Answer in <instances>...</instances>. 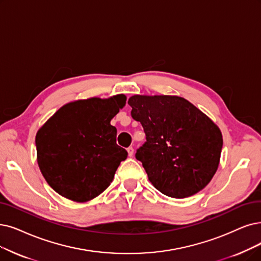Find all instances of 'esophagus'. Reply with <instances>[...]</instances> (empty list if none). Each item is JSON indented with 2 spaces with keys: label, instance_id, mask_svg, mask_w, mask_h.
<instances>
[{
  "label": "esophagus",
  "instance_id": "esophagus-1",
  "mask_svg": "<svg viewBox=\"0 0 261 261\" xmlns=\"http://www.w3.org/2000/svg\"><path fill=\"white\" fill-rule=\"evenodd\" d=\"M127 153H128V156H129V158H132L133 154H134V149H133V147L127 148Z\"/></svg>",
  "mask_w": 261,
  "mask_h": 261
}]
</instances>
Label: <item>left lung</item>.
Segmentation results:
<instances>
[{
    "label": "left lung",
    "mask_w": 261,
    "mask_h": 261,
    "mask_svg": "<svg viewBox=\"0 0 261 261\" xmlns=\"http://www.w3.org/2000/svg\"><path fill=\"white\" fill-rule=\"evenodd\" d=\"M128 105L147 136L136 159L155 189L178 199L203 190L220 165V127L180 96L137 94Z\"/></svg>",
    "instance_id": "1"
}]
</instances>
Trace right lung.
<instances>
[{
  "label": "right lung",
  "instance_id": "right-lung-1",
  "mask_svg": "<svg viewBox=\"0 0 261 261\" xmlns=\"http://www.w3.org/2000/svg\"><path fill=\"white\" fill-rule=\"evenodd\" d=\"M125 103L124 94L70 101L37 130V164L58 194L87 202L110 185L127 158V151L117 144V128L110 124Z\"/></svg>",
  "mask_w": 261,
  "mask_h": 261
}]
</instances>
